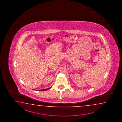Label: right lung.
<instances>
[{"label":"right lung","instance_id":"right-lung-1","mask_svg":"<svg viewBox=\"0 0 122 122\" xmlns=\"http://www.w3.org/2000/svg\"><path fill=\"white\" fill-rule=\"evenodd\" d=\"M51 87H50V88H47V89H42V90H39V91H47V90H49V89H50L51 88Z\"/></svg>","mask_w":122,"mask_h":122}]
</instances>
